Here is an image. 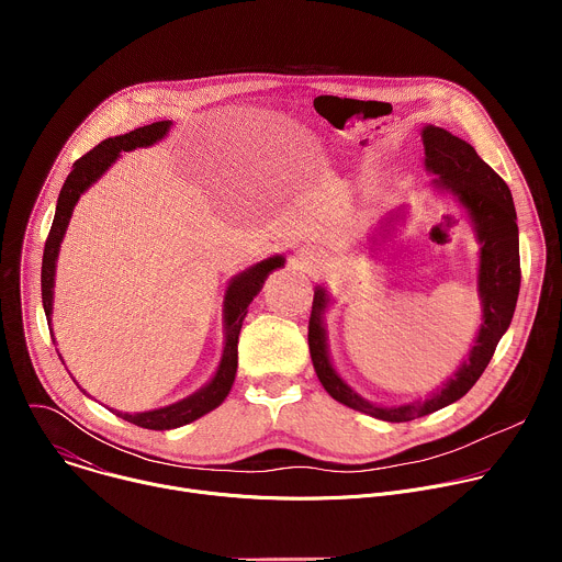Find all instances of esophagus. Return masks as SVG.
Segmentation results:
<instances>
[{
	"label": "esophagus",
	"instance_id": "obj_1",
	"mask_svg": "<svg viewBox=\"0 0 562 562\" xmlns=\"http://www.w3.org/2000/svg\"><path fill=\"white\" fill-rule=\"evenodd\" d=\"M323 262H325V256L317 254V251H302V254H300V267L306 269V271L319 267Z\"/></svg>",
	"mask_w": 562,
	"mask_h": 562
}]
</instances>
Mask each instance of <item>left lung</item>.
<instances>
[{
  "label": "left lung",
  "instance_id": "1",
  "mask_svg": "<svg viewBox=\"0 0 562 562\" xmlns=\"http://www.w3.org/2000/svg\"><path fill=\"white\" fill-rule=\"evenodd\" d=\"M425 165L438 176L436 187L449 189L462 206L469 211L477 239L483 243L480 251L477 291L483 300V325L469 358L460 364L453 378H449L434 395L423 403L400 407H375L349 389L334 371L327 353V340L323 329V311L329 302L327 293L317 286L313 295L308 317V351L317 380L338 403L369 414L386 423H409L414 418L434 414L456 400H460L475 380L487 369L503 334L512 325L518 291H520V251H518V224L512 191L505 180L477 157L471 144L451 135L438 126H425ZM397 217L393 213L389 224Z\"/></svg>",
  "mask_w": 562,
  "mask_h": 562
}]
</instances>
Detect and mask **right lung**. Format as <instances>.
Returning <instances> with one entry per match:
<instances>
[{
  "instance_id": "right-lung-1",
  "label": "right lung",
  "mask_w": 562,
  "mask_h": 562,
  "mask_svg": "<svg viewBox=\"0 0 562 562\" xmlns=\"http://www.w3.org/2000/svg\"><path fill=\"white\" fill-rule=\"evenodd\" d=\"M169 128H171V122L165 120V122H153L148 126H139V128H135L126 135L109 137V139L100 142L95 148H91L89 153H85L72 165V171L68 173V178H66V182L59 191V198H57L55 220H53V226H50L48 237H46L44 260H42V302H44V311H46V319H48V329H50V311H53L55 260H57L59 243H61L64 231L68 226L75 202L115 162L122 150H133L137 146H148L157 139H162ZM280 267H284V258L273 256V258L251 267L249 271L239 273L231 280V284L226 289V295H224V329H226L224 353H222V362L217 367L215 378L204 389L184 397L182 403H176V405L165 407V409L144 412V414H120V412H113V409L111 412L117 414L120 418L142 427V429L165 431V429H176V427H182L187 423H193L200 416L215 409L217 405H222L224 397L228 395V391L233 386V380H235L237 336H239V329H243V319L247 315V306L260 293L269 273L280 269Z\"/></svg>"
}]
</instances>
